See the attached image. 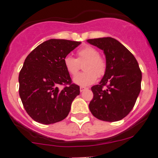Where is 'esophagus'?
Returning a JSON list of instances; mask_svg holds the SVG:
<instances>
[{
	"label": "esophagus",
	"instance_id": "esophagus-1",
	"mask_svg": "<svg viewBox=\"0 0 158 158\" xmlns=\"http://www.w3.org/2000/svg\"><path fill=\"white\" fill-rule=\"evenodd\" d=\"M80 89V92H83L84 90L86 89V88H85V87H82V86H81V87H80V89Z\"/></svg>",
	"mask_w": 158,
	"mask_h": 158
}]
</instances>
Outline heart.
Returning <instances> with one entry per match:
<instances>
[{
  "mask_svg": "<svg viewBox=\"0 0 158 158\" xmlns=\"http://www.w3.org/2000/svg\"><path fill=\"white\" fill-rule=\"evenodd\" d=\"M83 65L84 73H79L73 79V82L80 86H88L94 83L98 77L104 75L106 69V61L99 55V51L93 46H85L77 51V59L73 56H65L63 59L65 68L69 74L76 76L80 69V64Z\"/></svg>",
  "mask_w": 158,
  "mask_h": 158,
  "instance_id": "heart-1",
  "label": "heart"
}]
</instances>
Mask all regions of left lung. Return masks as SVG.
I'll use <instances>...</instances> for the list:
<instances>
[{
  "instance_id": "left-lung-1",
  "label": "left lung",
  "mask_w": 158,
  "mask_h": 158,
  "mask_svg": "<svg viewBox=\"0 0 158 158\" xmlns=\"http://www.w3.org/2000/svg\"><path fill=\"white\" fill-rule=\"evenodd\" d=\"M103 51L106 69L99 85L91 88L93 98L89 110L97 119L114 122L127 116L135 105L141 88L142 73L134 55L110 37L88 39ZM104 85L107 88L102 89Z\"/></svg>"
}]
</instances>
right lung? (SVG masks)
Instances as JSON below:
<instances>
[{
    "instance_id": "right-lung-1",
    "label": "right lung",
    "mask_w": 158,
    "mask_h": 158,
    "mask_svg": "<svg viewBox=\"0 0 158 158\" xmlns=\"http://www.w3.org/2000/svg\"><path fill=\"white\" fill-rule=\"evenodd\" d=\"M80 42L52 38L37 46L25 59L19 73V95L27 114L36 122L51 124L69 113L79 86L72 84L64 58ZM60 85H69L62 90Z\"/></svg>"
}]
</instances>
